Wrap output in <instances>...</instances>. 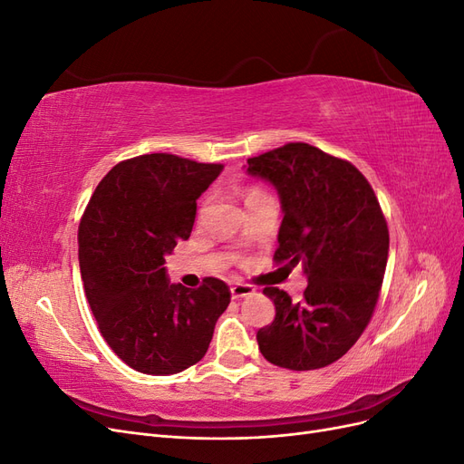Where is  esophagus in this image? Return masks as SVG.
I'll use <instances>...</instances> for the list:
<instances>
[{
  "mask_svg": "<svg viewBox=\"0 0 464 464\" xmlns=\"http://www.w3.org/2000/svg\"><path fill=\"white\" fill-rule=\"evenodd\" d=\"M230 292H232V298H234V300H240V298H247V296H251V294L256 292V288H254V286H249V285L237 283V285H232V286H230Z\"/></svg>",
  "mask_w": 464,
  "mask_h": 464,
  "instance_id": "1",
  "label": "esophagus"
}]
</instances>
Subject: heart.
<instances>
[{
	"mask_svg": "<svg viewBox=\"0 0 464 464\" xmlns=\"http://www.w3.org/2000/svg\"><path fill=\"white\" fill-rule=\"evenodd\" d=\"M259 195H266V193L263 189H259V188H249L247 195H246V201L247 199H254V198H259Z\"/></svg>",
	"mask_w": 464,
	"mask_h": 464,
	"instance_id": "heart-1",
	"label": "heart"
}]
</instances>
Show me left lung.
<instances>
[{"label": "left lung", "mask_w": 464, "mask_h": 464, "mask_svg": "<svg viewBox=\"0 0 464 464\" xmlns=\"http://www.w3.org/2000/svg\"><path fill=\"white\" fill-rule=\"evenodd\" d=\"M247 174L275 186L283 224L275 261L302 265L300 302L266 286L271 325L257 331L275 366L307 372L343 358L373 315L389 256V230L368 179L354 164L307 143H288L247 159Z\"/></svg>", "instance_id": "8db88e82"}]
</instances>
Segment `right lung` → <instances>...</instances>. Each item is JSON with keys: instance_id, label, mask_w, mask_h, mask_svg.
Here are the masks:
<instances>
[{"instance_id": "add662e5", "label": "right lung", "mask_w": 464, "mask_h": 464, "mask_svg": "<svg viewBox=\"0 0 464 464\" xmlns=\"http://www.w3.org/2000/svg\"><path fill=\"white\" fill-rule=\"evenodd\" d=\"M176 154L116 164L79 224V266L104 341L130 368L170 375L198 363L230 290L207 276L199 288L170 285L164 257L188 240L198 199L222 172Z\"/></svg>"}]
</instances>
